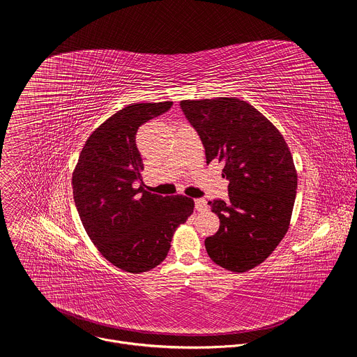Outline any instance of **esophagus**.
I'll list each match as a JSON object with an SVG mask.
<instances>
[{"instance_id": "1", "label": "esophagus", "mask_w": 357, "mask_h": 357, "mask_svg": "<svg viewBox=\"0 0 357 357\" xmlns=\"http://www.w3.org/2000/svg\"><path fill=\"white\" fill-rule=\"evenodd\" d=\"M195 208H196V211H205L206 209V200L205 199H202V197H199V199H195Z\"/></svg>"}]
</instances>
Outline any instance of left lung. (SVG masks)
Returning <instances> with one entry per match:
<instances>
[{"instance_id":"left-lung-1","label":"left lung","mask_w":357,"mask_h":357,"mask_svg":"<svg viewBox=\"0 0 357 357\" xmlns=\"http://www.w3.org/2000/svg\"><path fill=\"white\" fill-rule=\"evenodd\" d=\"M181 109L205 146L206 164L223 162L229 200H209L220 219L205 240L209 257L233 273L261 264L285 236L296 195V171L281 132L247 101L182 100Z\"/></svg>"}]
</instances>
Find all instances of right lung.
<instances>
[{
  "mask_svg": "<svg viewBox=\"0 0 357 357\" xmlns=\"http://www.w3.org/2000/svg\"><path fill=\"white\" fill-rule=\"evenodd\" d=\"M171 106L137 103L117 112L87 138L73 171V199L86 233L101 256L132 274L161 264L176 227L193 213L190 197L155 195L142 185L137 131Z\"/></svg>",
  "mask_w": 357,
  "mask_h": 357,
  "instance_id": "add662e5",
  "label": "right lung"
}]
</instances>
